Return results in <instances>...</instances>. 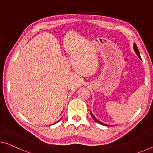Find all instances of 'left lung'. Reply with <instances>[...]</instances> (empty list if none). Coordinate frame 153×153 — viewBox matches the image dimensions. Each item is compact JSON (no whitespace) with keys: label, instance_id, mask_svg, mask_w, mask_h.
Returning a JSON list of instances; mask_svg holds the SVG:
<instances>
[{"label":"left lung","instance_id":"obj_1","mask_svg":"<svg viewBox=\"0 0 153 153\" xmlns=\"http://www.w3.org/2000/svg\"><path fill=\"white\" fill-rule=\"evenodd\" d=\"M133 47H134V50H135V53H136V55H137L138 57H139V58L140 59H141V57H140V53H139V51H138V49H137V45H136L135 44H134V46H133ZM91 116H92V117H93V119L94 120L96 121V122H97L98 123H99V124H102V125H105V126H108V125H107V124H103L102 123H101V122H100L99 120H98L96 118V117L94 116V115L92 114V113L91 112Z\"/></svg>","mask_w":153,"mask_h":153}]
</instances>
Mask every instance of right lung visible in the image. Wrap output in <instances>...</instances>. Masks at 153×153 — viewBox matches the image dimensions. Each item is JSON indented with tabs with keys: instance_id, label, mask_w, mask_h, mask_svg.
I'll list each match as a JSON object with an SVG mask.
<instances>
[{
	"instance_id": "add662e5",
	"label": "right lung",
	"mask_w": 153,
	"mask_h": 153,
	"mask_svg": "<svg viewBox=\"0 0 153 153\" xmlns=\"http://www.w3.org/2000/svg\"><path fill=\"white\" fill-rule=\"evenodd\" d=\"M59 120L58 122H59ZM58 122H57V123H58Z\"/></svg>"
}]
</instances>
